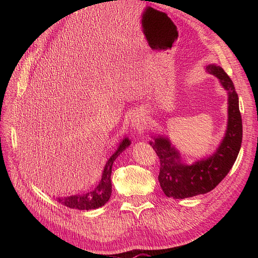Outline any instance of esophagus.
I'll return each mask as SVG.
<instances>
[{"label":"esophagus","mask_w":258,"mask_h":258,"mask_svg":"<svg viewBox=\"0 0 258 258\" xmlns=\"http://www.w3.org/2000/svg\"><path fill=\"white\" fill-rule=\"evenodd\" d=\"M145 123L146 121L141 115H134V117H132L131 119V126L137 130H141L142 128H144Z\"/></svg>","instance_id":"esophagus-1"}]
</instances>
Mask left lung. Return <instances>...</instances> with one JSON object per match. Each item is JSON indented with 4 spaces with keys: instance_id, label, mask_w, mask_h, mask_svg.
I'll return each mask as SVG.
<instances>
[{
    "instance_id": "8db88e82",
    "label": "left lung",
    "mask_w": 258,
    "mask_h": 258,
    "mask_svg": "<svg viewBox=\"0 0 258 258\" xmlns=\"http://www.w3.org/2000/svg\"><path fill=\"white\" fill-rule=\"evenodd\" d=\"M207 72L216 76L228 93V121L225 137L212 156L185 165L168 138H154L150 142L160 160L158 181L169 198L184 199L207 194L214 189L228 174L235 163L242 142V119L239 98L230 77L216 64L206 67Z\"/></svg>"
}]
</instances>
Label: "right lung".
Here are the masks:
<instances>
[{"mask_svg":"<svg viewBox=\"0 0 258 258\" xmlns=\"http://www.w3.org/2000/svg\"><path fill=\"white\" fill-rule=\"evenodd\" d=\"M130 143L131 142L128 138H124L120 142L118 148H117V151L111 156L110 159L107 160L103 170L102 177H101V181L95 189L84 192L82 195H73V196H70V197L57 198V201H59V204L71 209L87 210V211L98 209L100 207L104 206L106 202L110 200V197L112 195L111 173H112L113 163L115 159L130 145Z\"/></svg>","mask_w":258,"mask_h":258,"instance_id":"add662e5","label":"right lung"}]
</instances>
